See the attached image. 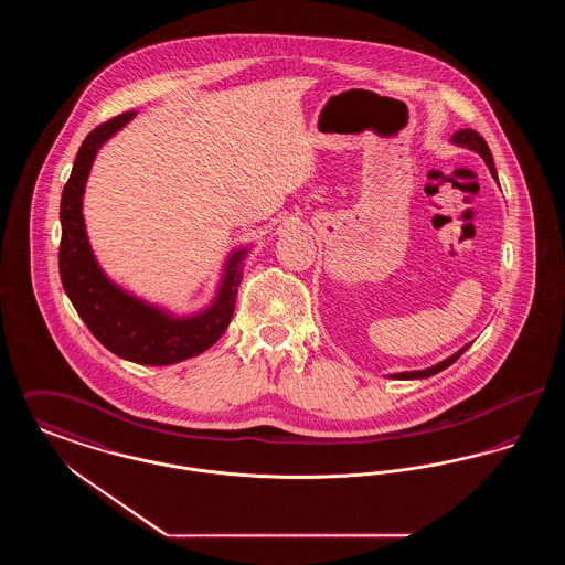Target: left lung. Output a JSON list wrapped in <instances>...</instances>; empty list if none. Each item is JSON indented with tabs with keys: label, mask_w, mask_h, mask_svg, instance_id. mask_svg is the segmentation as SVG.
Returning a JSON list of instances; mask_svg holds the SVG:
<instances>
[{
	"label": "left lung",
	"mask_w": 565,
	"mask_h": 565,
	"mask_svg": "<svg viewBox=\"0 0 565 565\" xmlns=\"http://www.w3.org/2000/svg\"><path fill=\"white\" fill-rule=\"evenodd\" d=\"M451 143H456V146H461V148H468V150H472V152H477L481 159H483L484 164L489 167V171H491V175H493V180L498 182V173H495V164H493V157H491V150H489V146H487V141H484L481 135L477 134V131H472V129H459L456 135H451ZM470 348V343L468 345H463L461 350L456 351L454 355H449L447 360H443V362H438V364H434L430 369H424V371H406V373H394L392 379H428V376L436 375V373H440V371H445L447 366H451L454 362H456L457 358L463 353V351Z\"/></svg>",
	"instance_id": "1"
}]
</instances>
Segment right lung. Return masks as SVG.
Returning a JSON list of instances; mask_svg holds the SVG:
<instances>
[{
    "instance_id": "add662e5",
    "label": "right lung",
    "mask_w": 565,
    "mask_h": 565,
    "mask_svg": "<svg viewBox=\"0 0 565 565\" xmlns=\"http://www.w3.org/2000/svg\"><path fill=\"white\" fill-rule=\"evenodd\" d=\"M135 114L127 111L111 118L82 141L61 196L58 273L65 295L106 350L135 364L167 366L210 350L224 334L235 313L243 263L252 245L235 247L226 256L212 302L186 316L148 302L109 279L88 242L82 196L97 152L134 120Z\"/></svg>"
}]
</instances>
